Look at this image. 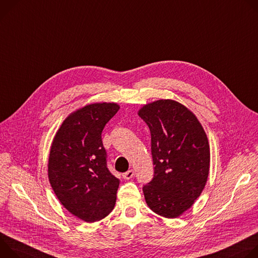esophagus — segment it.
<instances>
[{"instance_id": "obj_1", "label": "esophagus", "mask_w": 258, "mask_h": 258, "mask_svg": "<svg viewBox=\"0 0 258 258\" xmlns=\"http://www.w3.org/2000/svg\"><path fill=\"white\" fill-rule=\"evenodd\" d=\"M123 178L124 179H126V180H129V179H131L133 176H134V171L133 170H128L127 172H125V173H123Z\"/></svg>"}]
</instances>
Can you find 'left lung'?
<instances>
[{"instance_id": "obj_1", "label": "left lung", "mask_w": 258, "mask_h": 258, "mask_svg": "<svg viewBox=\"0 0 258 258\" xmlns=\"http://www.w3.org/2000/svg\"><path fill=\"white\" fill-rule=\"evenodd\" d=\"M150 128L154 177L144 189L148 206L166 218L189 209L207 182L210 149L195 114L171 99L148 103L138 110Z\"/></svg>"}]
</instances>
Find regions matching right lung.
Here are the masks:
<instances>
[{"label":"right lung","mask_w":258,"mask_h":258,"mask_svg":"<svg viewBox=\"0 0 258 258\" xmlns=\"http://www.w3.org/2000/svg\"><path fill=\"white\" fill-rule=\"evenodd\" d=\"M120 106L91 103L72 112L53 139L48 177L59 202L86 222L107 216L116 204L120 180L106 167L101 133Z\"/></svg>","instance_id":"right-lung-1"}]
</instances>
